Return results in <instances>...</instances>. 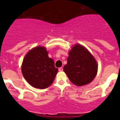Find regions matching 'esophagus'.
<instances>
[{"label": "esophagus", "mask_w": 120, "mask_h": 120, "mask_svg": "<svg viewBox=\"0 0 120 120\" xmlns=\"http://www.w3.org/2000/svg\"><path fill=\"white\" fill-rule=\"evenodd\" d=\"M59 71H63V68L62 67H60V68H59Z\"/></svg>", "instance_id": "1"}]
</instances>
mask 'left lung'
<instances>
[{"mask_svg":"<svg viewBox=\"0 0 120 120\" xmlns=\"http://www.w3.org/2000/svg\"><path fill=\"white\" fill-rule=\"evenodd\" d=\"M68 54L64 71L70 80L77 86L90 83L96 77L98 68L93 55L79 44L75 45Z\"/></svg>","mask_w":120,"mask_h":120,"instance_id":"left-lung-1","label":"left lung"}]
</instances>
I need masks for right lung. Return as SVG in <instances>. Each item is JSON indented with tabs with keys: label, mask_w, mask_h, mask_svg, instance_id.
Segmentation results:
<instances>
[{
	"label": "right lung",
	"mask_w": 120,
	"mask_h": 120,
	"mask_svg": "<svg viewBox=\"0 0 120 120\" xmlns=\"http://www.w3.org/2000/svg\"><path fill=\"white\" fill-rule=\"evenodd\" d=\"M58 69L49 58L45 47H37L29 51L23 59L22 71L23 77L36 88H47L53 83Z\"/></svg>",
	"instance_id": "add662e5"
}]
</instances>
